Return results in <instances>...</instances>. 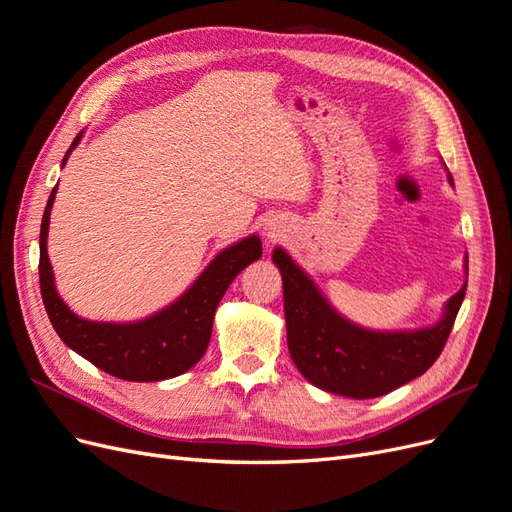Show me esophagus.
<instances>
[{
  "label": "esophagus",
  "instance_id": "1",
  "mask_svg": "<svg viewBox=\"0 0 512 512\" xmlns=\"http://www.w3.org/2000/svg\"><path fill=\"white\" fill-rule=\"evenodd\" d=\"M265 230H267V237H269L271 241H275L277 237H280V232H277L275 228H265Z\"/></svg>",
  "mask_w": 512,
  "mask_h": 512
}]
</instances>
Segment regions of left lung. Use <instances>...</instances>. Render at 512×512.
I'll use <instances>...</instances> for the list:
<instances>
[{
  "mask_svg": "<svg viewBox=\"0 0 512 512\" xmlns=\"http://www.w3.org/2000/svg\"><path fill=\"white\" fill-rule=\"evenodd\" d=\"M453 183V177L448 175ZM284 282L288 350L301 374L322 391L371 399L399 389L436 363L468 282L446 301L444 316L416 331H369L337 314L318 286L282 247L273 250ZM468 271V256H466Z\"/></svg>",
  "mask_w": 512,
  "mask_h": 512,
  "instance_id": "obj_1",
  "label": "left lung"
}]
</instances>
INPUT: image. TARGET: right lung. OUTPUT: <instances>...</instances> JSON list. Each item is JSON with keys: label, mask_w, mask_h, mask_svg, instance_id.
<instances>
[{"label": "right lung", "mask_w": 512, "mask_h": 512, "mask_svg": "<svg viewBox=\"0 0 512 512\" xmlns=\"http://www.w3.org/2000/svg\"><path fill=\"white\" fill-rule=\"evenodd\" d=\"M81 138L83 132L72 141L61 166H66ZM55 194L57 185L42 215L38 273L42 303L61 342L106 374L130 382L168 380L194 367L209 346L215 309L226 288L250 262L262 256L260 239L252 235L226 247L177 301L153 316L136 322H94L76 316L55 288L53 267L46 254Z\"/></svg>", "instance_id": "right-lung-1"}]
</instances>
